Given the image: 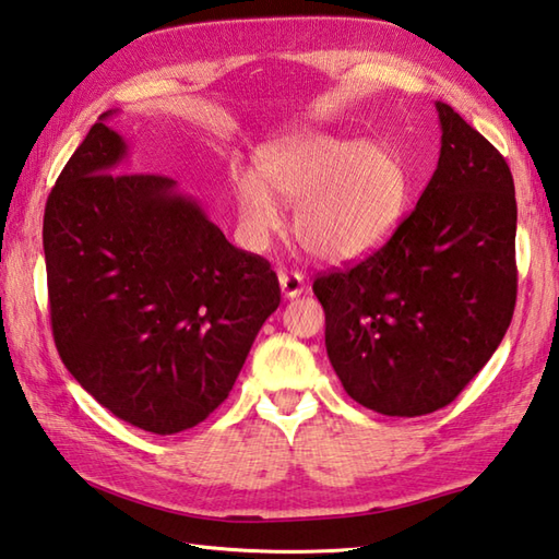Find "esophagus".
Wrapping results in <instances>:
<instances>
[{"mask_svg": "<svg viewBox=\"0 0 559 559\" xmlns=\"http://www.w3.org/2000/svg\"><path fill=\"white\" fill-rule=\"evenodd\" d=\"M278 283H281V290L286 298H298L302 290H306V278H302V273L298 271H281L278 273Z\"/></svg>", "mask_w": 559, "mask_h": 559, "instance_id": "obj_1", "label": "esophagus"}]
</instances>
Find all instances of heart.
<instances>
[{
    "label": "heart",
    "mask_w": 559,
    "mask_h": 559,
    "mask_svg": "<svg viewBox=\"0 0 559 559\" xmlns=\"http://www.w3.org/2000/svg\"><path fill=\"white\" fill-rule=\"evenodd\" d=\"M241 231L263 245L281 227V205L296 207L293 231L314 259L347 263L381 249L411 210L413 176L385 141L306 131L263 146L257 176L235 174Z\"/></svg>",
    "instance_id": "obj_1"
}]
</instances>
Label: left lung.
<instances>
[{
	"label": "left lung",
	"instance_id": "1",
	"mask_svg": "<svg viewBox=\"0 0 559 559\" xmlns=\"http://www.w3.org/2000/svg\"><path fill=\"white\" fill-rule=\"evenodd\" d=\"M438 107V168L399 231L357 266L318 276L324 347L364 408L415 418L452 403L509 330L515 188L506 158Z\"/></svg>",
	"mask_w": 559,
	"mask_h": 559
}]
</instances>
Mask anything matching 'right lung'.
<instances>
[{"label":"right lung","mask_w":559,"mask_h":559,"mask_svg":"<svg viewBox=\"0 0 559 559\" xmlns=\"http://www.w3.org/2000/svg\"><path fill=\"white\" fill-rule=\"evenodd\" d=\"M105 111L50 190L44 253L53 340L75 381L134 428H195L235 385L278 308L271 263L231 247L156 174H121Z\"/></svg>","instance_id":"add662e5"}]
</instances>
